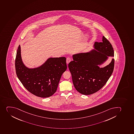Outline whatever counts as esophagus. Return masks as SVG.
<instances>
[{
  "label": "esophagus",
  "mask_w": 134,
  "mask_h": 134,
  "mask_svg": "<svg viewBox=\"0 0 134 134\" xmlns=\"http://www.w3.org/2000/svg\"><path fill=\"white\" fill-rule=\"evenodd\" d=\"M71 61V59L69 57H68L66 59V63L67 64H69Z\"/></svg>",
  "instance_id": "34e87169"
}]
</instances>
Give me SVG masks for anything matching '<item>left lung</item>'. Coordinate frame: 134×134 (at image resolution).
I'll use <instances>...</instances> for the list:
<instances>
[{"mask_svg": "<svg viewBox=\"0 0 134 134\" xmlns=\"http://www.w3.org/2000/svg\"><path fill=\"white\" fill-rule=\"evenodd\" d=\"M93 49L73 55V60L68 65L76 90L83 95L96 93L106 84L113 72L114 59L106 66L100 68L109 57H114L110 42L103 37L102 42H95Z\"/></svg>", "mask_w": 134, "mask_h": 134, "instance_id": "8db88e82", "label": "left lung"}]
</instances>
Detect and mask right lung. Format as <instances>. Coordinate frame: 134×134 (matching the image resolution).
I'll use <instances>...</instances> for the list:
<instances>
[{
  "label": "right lung",
  "instance_id": "right-lung-1",
  "mask_svg": "<svg viewBox=\"0 0 134 134\" xmlns=\"http://www.w3.org/2000/svg\"><path fill=\"white\" fill-rule=\"evenodd\" d=\"M16 75L25 88L39 97H48L58 87L62 75L66 70V58H48L42 65L29 68L24 64L19 45L15 60Z\"/></svg>",
  "mask_w": 134,
  "mask_h": 134
}]
</instances>
